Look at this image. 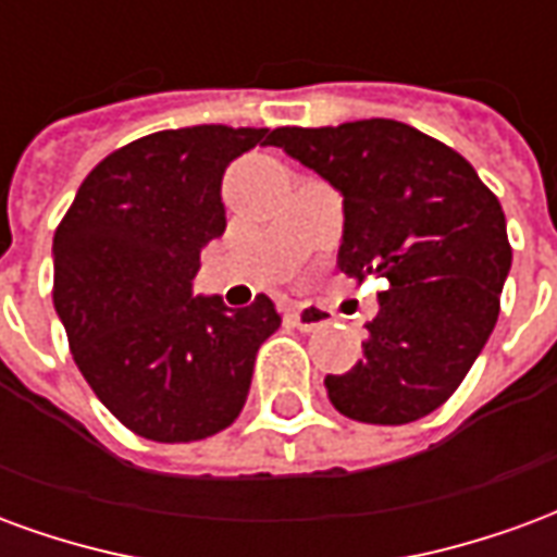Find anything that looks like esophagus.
I'll list each match as a JSON object with an SVG mask.
<instances>
[{"mask_svg": "<svg viewBox=\"0 0 557 557\" xmlns=\"http://www.w3.org/2000/svg\"><path fill=\"white\" fill-rule=\"evenodd\" d=\"M289 322L304 334H313V331L331 325V313L325 307H315V304H295L289 310Z\"/></svg>", "mask_w": 557, "mask_h": 557, "instance_id": "34e87169", "label": "esophagus"}]
</instances>
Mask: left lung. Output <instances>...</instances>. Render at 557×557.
<instances>
[{"label": "left lung", "instance_id": "left-lung-1", "mask_svg": "<svg viewBox=\"0 0 557 557\" xmlns=\"http://www.w3.org/2000/svg\"><path fill=\"white\" fill-rule=\"evenodd\" d=\"M268 146L343 196L339 271L391 280L367 322V358L325 379L334 409L385 426L435 411L498 322L513 256L502 202L462 154L391 119L277 127Z\"/></svg>", "mask_w": 557, "mask_h": 557}]
</instances>
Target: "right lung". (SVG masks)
<instances>
[{
	"label": "right lung",
	"instance_id": "add662e5",
	"mask_svg": "<svg viewBox=\"0 0 557 557\" xmlns=\"http://www.w3.org/2000/svg\"><path fill=\"white\" fill-rule=\"evenodd\" d=\"M268 127L160 131L103 158L53 238V304L79 373L151 442H199L244 409L256 351L280 327L265 295L230 310L194 295L199 253L226 230L223 172Z\"/></svg>",
	"mask_w": 557,
	"mask_h": 557
}]
</instances>
